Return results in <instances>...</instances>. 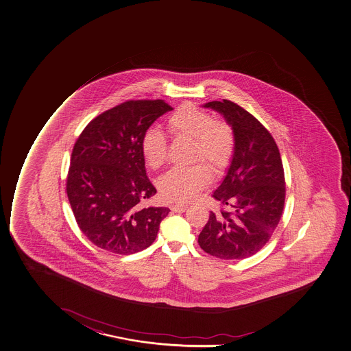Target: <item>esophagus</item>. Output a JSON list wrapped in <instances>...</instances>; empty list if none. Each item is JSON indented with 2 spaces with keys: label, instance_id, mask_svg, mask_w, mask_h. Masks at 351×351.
Wrapping results in <instances>:
<instances>
[{
  "label": "esophagus",
  "instance_id": "34e87169",
  "mask_svg": "<svg viewBox=\"0 0 351 351\" xmlns=\"http://www.w3.org/2000/svg\"><path fill=\"white\" fill-rule=\"evenodd\" d=\"M170 209L173 210V213H184L185 210L188 209V205L173 204L170 206Z\"/></svg>",
  "mask_w": 351,
  "mask_h": 351
}]
</instances>
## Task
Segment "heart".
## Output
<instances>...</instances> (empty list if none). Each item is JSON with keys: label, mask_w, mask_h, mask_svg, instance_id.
<instances>
[{"label": "heart", "mask_w": 351, "mask_h": 351, "mask_svg": "<svg viewBox=\"0 0 351 351\" xmlns=\"http://www.w3.org/2000/svg\"><path fill=\"white\" fill-rule=\"evenodd\" d=\"M167 132L173 140H189L191 161H206L215 171L229 167L236 150V136L229 122L215 120L208 110L183 104L166 119ZM141 154L147 166L158 169L168 158V142L156 128L142 135ZM211 180V171L205 163L191 167H175L158 181L162 198L185 204L197 197Z\"/></svg>", "instance_id": "obj_1"}]
</instances>
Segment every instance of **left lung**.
Masks as SVG:
<instances>
[{
  "label": "left lung",
  "instance_id": "left-lung-1",
  "mask_svg": "<svg viewBox=\"0 0 351 351\" xmlns=\"http://www.w3.org/2000/svg\"><path fill=\"white\" fill-rule=\"evenodd\" d=\"M204 107L219 112L236 136L229 170L213 195L233 211H211L198 244L219 259H245L264 247L282 216L286 183L279 148L261 122L239 105L224 99Z\"/></svg>",
  "mask_w": 351,
  "mask_h": 351
}]
</instances>
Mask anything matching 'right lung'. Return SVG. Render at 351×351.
<instances>
[{
  "label": "right lung",
  "mask_w": 351,
  "mask_h": 351,
  "mask_svg": "<svg viewBox=\"0 0 351 351\" xmlns=\"http://www.w3.org/2000/svg\"><path fill=\"white\" fill-rule=\"evenodd\" d=\"M173 110L165 100H128L104 112L75 141L66 193L79 229L95 246L133 254L156 239L168 208H142L156 189L146 175L141 138L158 117Z\"/></svg>",
  "instance_id": "1"
}]
</instances>
